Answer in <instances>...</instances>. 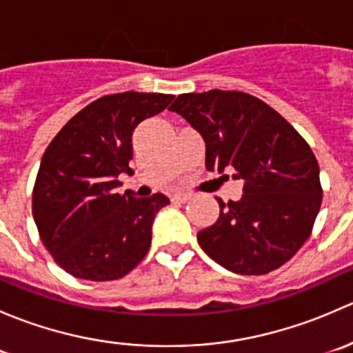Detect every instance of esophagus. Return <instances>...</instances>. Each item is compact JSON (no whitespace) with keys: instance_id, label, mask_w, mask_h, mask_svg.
I'll use <instances>...</instances> for the list:
<instances>
[{"instance_id":"obj_1","label":"esophagus","mask_w":353,"mask_h":353,"mask_svg":"<svg viewBox=\"0 0 353 353\" xmlns=\"http://www.w3.org/2000/svg\"><path fill=\"white\" fill-rule=\"evenodd\" d=\"M191 196H193V194H191V193H184V191H179V193H174L170 198H172V201L186 203V201H190Z\"/></svg>"}]
</instances>
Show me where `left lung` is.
Returning <instances> with one entry per match:
<instances>
[{
    "label": "left lung",
    "instance_id": "8db88e82",
    "mask_svg": "<svg viewBox=\"0 0 353 353\" xmlns=\"http://www.w3.org/2000/svg\"><path fill=\"white\" fill-rule=\"evenodd\" d=\"M169 110L201 134L206 169L234 170L244 183L237 201L216 198L219 219L198 232L203 251L239 275L280 268L311 236L323 199L318 160L304 138L244 92L181 94Z\"/></svg>",
    "mask_w": 353,
    "mask_h": 353
}]
</instances>
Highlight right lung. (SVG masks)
I'll return each instance as SVG.
<instances>
[{
	"instance_id": "add662e5",
	"label": "right lung",
	"mask_w": 353,
	"mask_h": 353,
	"mask_svg": "<svg viewBox=\"0 0 353 353\" xmlns=\"http://www.w3.org/2000/svg\"><path fill=\"white\" fill-rule=\"evenodd\" d=\"M174 95L123 92L74 114L44 152L32 194L41 239L70 275L94 282L130 273L150 249L152 225L169 198L119 194V174H133L131 137Z\"/></svg>"
}]
</instances>
